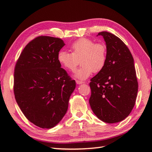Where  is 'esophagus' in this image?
<instances>
[{
    "label": "esophagus",
    "mask_w": 152,
    "mask_h": 152,
    "mask_svg": "<svg viewBox=\"0 0 152 152\" xmlns=\"http://www.w3.org/2000/svg\"><path fill=\"white\" fill-rule=\"evenodd\" d=\"M76 83L77 84H83L84 82L82 81H80V80H76Z\"/></svg>",
    "instance_id": "esophagus-1"
}]
</instances>
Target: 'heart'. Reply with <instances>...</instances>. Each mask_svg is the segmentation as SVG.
I'll return each instance as SVG.
<instances>
[{
    "label": "heart",
    "instance_id": "obj_1",
    "mask_svg": "<svg viewBox=\"0 0 152 152\" xmlns=\"http://www.w3.org/2000/svg\"><path fill=\"white\" fill-rule=\"evenodd\" d=\"M70 49L72 53L59 51L58 61L66 70L73 72L80 59L82 66L75 73L80 79H86L93 72L102 71L107 63V48L104 43H95L92 39L81 38L72 44Z\"/></svg>",
    "mask_w": 152,
    "mask_h": 152
}]
</instances>
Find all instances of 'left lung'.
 <instances>
[{"mask_svg": "<svg viewBox=\"0 0 152 152\" xmlns=\"http://www.w3.org/2000/svg\"><path fill=\"white\" fill-rule=\"evenodd\" d=\"M107 48L104 67L91 79L89 104L94 113L106 123L125 119L136 103L138 90L134 59L129 49L118 37L99 32Z\"/></svg>", "mask_w": 152, "mask_h": 152, "instance_id": "8db88e82", "label": "left lung"}]
</instances>
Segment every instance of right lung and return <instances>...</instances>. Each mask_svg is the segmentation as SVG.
I'll list each match as a JSON object with an SVG mask.
<instances>
[{"label": "right lung", "mask_w": 152, "mask_h": 152, "mask_svg": "<svg viewBox=\"0 0 152 152\" xmlns=\"http://www.w3.org/2000/svg\"><path fill=\"white\" fill-rule=\"evenodd\" d=\"M64 45L61 39L37 37L26 45L15 65L16 102L26 118L42 129L53 127L61 121L75 88V80L58 61Z\"/></svg>", "instance_id": "1"}]
</instances>
